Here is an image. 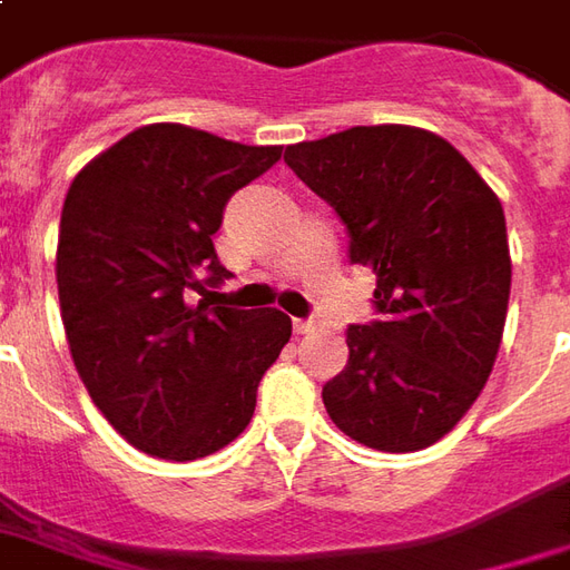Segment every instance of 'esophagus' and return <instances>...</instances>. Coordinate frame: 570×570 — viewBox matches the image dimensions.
Masks as SVG:
<instances>
[{"label":"esophagus","instance_id":"1","mask_svg":"<svg viewBox=\"0 0 570 570\" xmlns=\"http://www.w3.org/2000/svg\"><path fill=\"white\" fill-rule=\"evenodd\" d=\"M313 330H316V323H313V320H294V332H297V335H307V332Z\"/></svg>","mask_w":570,"mask_h":570}]
</instances>
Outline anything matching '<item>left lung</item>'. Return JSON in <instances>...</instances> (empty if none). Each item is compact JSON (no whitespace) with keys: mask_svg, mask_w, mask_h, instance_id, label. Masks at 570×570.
Segmentation results:
<instances>
[{"mask_svg":"<svg viewBox=\"0 0 570 570\" xmlns=\"http://www.w3.org/2000/svg\"><path fill=\"white\" fill-rule=\"evenodd\" d=\"M335 209L347 259L376 276L373 320L347 326L345 370L323 404L345 436L417 452L452 430L487 385L511 294L505 213L439 134L361 125L285 150Z\"/></svg>","mask_w":570,"mask_h":570,"instance_id":"8db88e82","label":"left lung"}]
</instances>
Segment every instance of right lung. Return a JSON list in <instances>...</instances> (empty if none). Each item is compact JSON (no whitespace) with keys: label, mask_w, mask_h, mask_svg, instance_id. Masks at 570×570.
I'll list each match as a JSON object with an SVG mask.
<instances>
[{"label":"right lung","mask_w":570,"mask_h":570,"mask_svg":"<svg viewBox=\"0 0 570 570\" xmlns=\"http://www.w3.org/2000/svg\"><path fill=\"white\" fill-rule=\"evenodd\" d=\"M278 159L282 147L147 125L68 187L56 257L65 335L94 404L140 452H219L250 423L259 380L292 338L282 311L190 297L232 276L213 247L225 204Z\"/></svg>","instance_id":"1"}]
</instances>
